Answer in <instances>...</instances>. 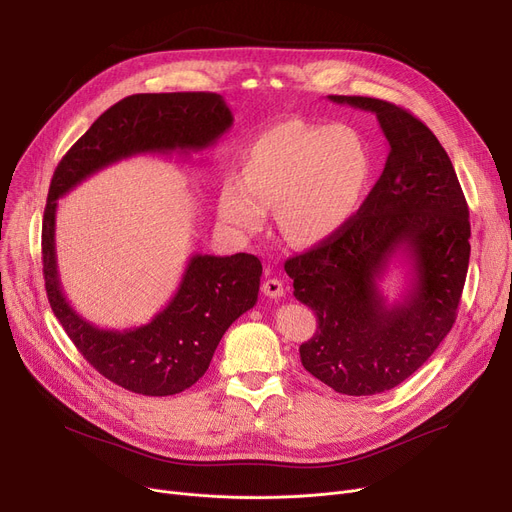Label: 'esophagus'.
<instances>
[{"label": "esophagus", "instance_id": "esophagus-1", "mask_svg": "<svg viewBox=\"0 0 512 512\" xmlns=\"http://www.w3.org/2000/svg\"><path fill=\"white\" fill-rule=\"evenodd\" d=\"M261 290H263L265 297H270V299H280V297H284V284H282V280H278V278L265 280L263 286H261Z\"/></svg>", "mask_w": 512, "mask_h": 512}]
</instances>
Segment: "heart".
<instances>
[{
  "instance_id": "1",
  "label": "heart",
  "mask_w": 512,
  "mask_h": 512,
  "mask_svg": "<svg viewBox=\"0 0 512 512\" xmlns=\"http://www.w3.org/2000/svg\"><path fill=\"white\" fill-rule=\"evenodd\" d=\"M369 168L367 147L353 128L282 122L251 143L242 174L224 176L218 213L236 230L257 232L267 209L276 207L284 240L311 247L355 213Z\"/></svg>"
}]
</instances>
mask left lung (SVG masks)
I'll list each match as a JSON object with an SVG mask.
<instances>
[{"mask_svg": "<svg viewBox=\"0 0 512 512\" xmlns=\"http://www.w3.org/2000/svg\"><path fill=\"white\" fill-rule=\"evenodd\" d=\"M328 99L375 114L390 153L355 218L284 270L317 315L299 348L303 367L340 394L371 396L411 378L450 332L469 267V209L448 153L421 120L382 99ZM396 254L410 280L388 302L379 282Z\"/></svg>", "mask_w": 512, "mask_h": 512, "instance_id": "8db88e82", "label": "left lung"}]
</instances>
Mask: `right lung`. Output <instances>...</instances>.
<instances>
[{"mask_svg": "<svg viewBox=\"0 0 512 512\" xmlns=\"http://www.w3.org/2000/svg\"><path fill=\"white\" fill-rule=\"evenodd\" d=\"M234 118L218 93H141L103 112L53 172L43 215V276L49 305L74 346L110 382L143 396L191 388L234 321L255 307L261 261L249 253L193 255L178 290L149 324L105 330L80 315L62 290L56 255L58 199L89 176L134 155L203 151Z\"/></svg>", "mask_w": 512, "mask_h": 512, "instance_id": "right-lung-1", "label": "right lung"}]
</instances>
